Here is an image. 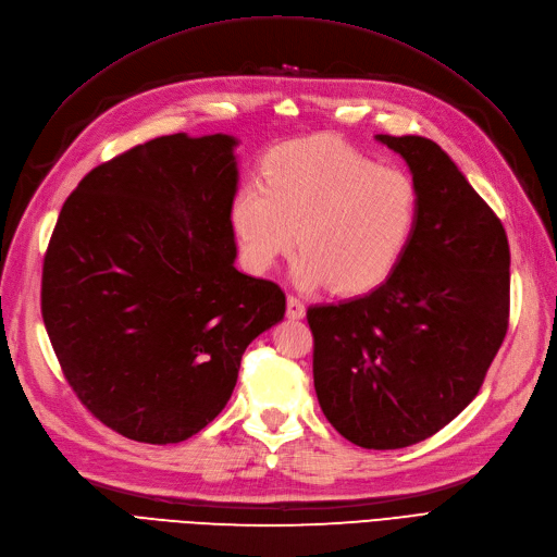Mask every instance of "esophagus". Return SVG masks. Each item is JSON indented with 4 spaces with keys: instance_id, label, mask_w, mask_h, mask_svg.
<instances>
[{
    "instance_id": "1",
    "label": "esophagus",
    "mask_w": 557,
    "mask_h": 557,
    "mask_svg": "<svg viewBox=\"0 0 557 557\" xmlns=\"http://www.w3.org/2000/svg\"><path fill=\"white\" fill-rule=\"evenodd\" d=\"M307 315V307H305V301H301L299 297H288V318H293V320H299V318H305Z\"/></svg>"
}]
</instances>
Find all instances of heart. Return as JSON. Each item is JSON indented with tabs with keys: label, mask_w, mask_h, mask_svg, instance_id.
I'll return each mask as SVG.
<instances>
[{
	"label": "heart",
	"mask_w": 557,
	"mask_h": 557,
	"mask_svg": "<svg viewBox=\"0 0 557 557\" xmlns=\"http://www.w3.org/2000/svg\"><path fill=\"white\" fill-rule=\"evenodd\" d=\"M264 185L248 181L232 199V227L246 264L267 272L299 244L293 276L301 288L332 285L362 295L393 274L418 223L409 174L336 139L276 148Z\"/></svg>",
	"instance_id": "b5f03b06"
}]
</instances>
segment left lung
Here are the masks:
<instances>
[{
	"mask_svg": "<svg viewBox=\"0 0 557 557\" xmlns=\"http://www.w3.org/2000/svg\"><path fill=\"white\" fill-rule=\"evenodd\" d=\"M409 164L418 223L379 288L307 311L313 385L348 442L428 440L479 395L509 327V242L499 218L432 139L376 134Z\"/></svg>",
	"mask_w": 557,
	"mask_h": 557,
	"instance_id": "1",
	"label": "left lung"
}]
</instances>
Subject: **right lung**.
Listing matches in <instances>:
<instances>
[{"label":"right lung","mask_w":557,"mask_h":557,"mask_svg":"<svg viewBox=\"0 0 557 557\" xmlns=\"http://www.w3.org/2000/svg\"><path fill=\"white\" fill-rule=\"evenodd\" d=\"M230 134L150 139L95 166L50 237L41 313L78 399L117 434L178 444L225 409L285 295L242 274Z\"/></svg>","instance_id":"obj_1"}]
</instances>
